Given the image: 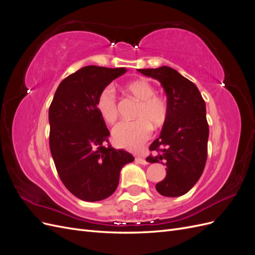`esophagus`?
<instances>
[{
  "label": "esophagus",
  "instance_id": "obj_1",
  "mask_svg": "<svg viewBox=\"0 0 255 255\" xmlns=\"http://www.w3.org/2000/svg\"><path fill=\"white\" fill-rule=\"evenodd\" d=\"M136 161L139 163L140 165H148V161H146L143 157H136Z\"/></svg>",
  "mask_w": 255,
  "mask_h": 255
}]
</instances>
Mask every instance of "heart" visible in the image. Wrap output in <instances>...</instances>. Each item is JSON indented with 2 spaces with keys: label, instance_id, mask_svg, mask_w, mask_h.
I'll list each match as a JSON object with an SVG mask.
<instances>
[{
  "label": "heart",
  "instance_id": "1",
  "mask_svg": "<svg viewBox=\"0 0 255 255\" xmlns=\"http://www.w3.org/2000/svg\"><path fill=\"white\" fill-rule=\"evenodd\" d=\"M127 89L140 101L136 113L137 120L118 123L113 129V138L121 148L139 150L151 137V125L158 128L166 122L169 107L163 97L155 95V88L149 81L143 79L134 81L128 85ZM97 109L107 123H115L118 119V102L113 87H105L100 92L97 99Z\"/></svg>",
  "mask_w": 255,
  "mask_h": 255
}]
</instances>
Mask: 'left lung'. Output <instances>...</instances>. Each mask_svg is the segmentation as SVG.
I'll list each match as a JSON object with an SVG mask.
<instances>
[{"mask_svg": "<svg viewBox=\"0 0 255 255\" xmlns=\"http://www.w3.org/2000/svg\"><path fill=\"white\" fill-rule=\"evenodd\" d=\"M137 70L161 84L169 107L160 135L150 145L156 154L146 157L167 167L156 190L165 197L183 196L198 182L206 163L210 129L205 102L196 85L170 67Z\"/></svg>", "mask_w": 255, "mask_h": 255, "instance_id": "left-lung-1", "label": "left lung"}]
</instances>
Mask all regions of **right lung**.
<instances>
[{"mask_svg": "<svg viewBox=\"0 0 255 255\" xmlns=\"http://www.w3.org/2000/svg\"><path fill=\"white\" fill-rule=\"evenodd\" d=\"M126 68L86 66L63 80L49 109L50 150L61 182L83 201L112 196L132 154L116 150L97 109L100 92Z\"/></svg>", "mask_w": 255, "mask_h": 255, "instance_id": "obj_1", "label": "right lung"}]
</instances>
